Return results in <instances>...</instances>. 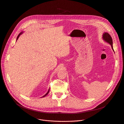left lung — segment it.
<instances>
[{"mask_svg":"<svg viewBox=\"0 0 124 124\" xmlns=\"http://www.w3.org/2000/svg\"><path fill=\"white\" fill-rule=\"evenodd\" d=\"M102 39L105 41V42H107L111 45L112 49L114 51L113 46V40H112V38L110 36V35L107 32H104V33L102 34Z\"/></svg>","mask_w":124,"mask_h":124,"instance_id":"obj_1","label":"left lung"}]
</instances>
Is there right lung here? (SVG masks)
<instances>
[{"label": "right lung", "instance_id": "add662e5", "mask_svg": "<svg viewBox=\"0 0 124 124\" xmlns=\"http://www.w3.org/2000/svg\"><path fill=\"white\" fill-rule=\"evenodd\" d=\"M23 31H22V32H21V33H20L19 34V35H18V36H17V38H16V41H17V39H18V38H19V37H20V35L23 33ZM49 89L48 91H47V93H46L45 94V95H43V96L42 97H44L46 96L47 95V94H48V93H49Z\"/></svg>", "mask_w": 124, "mask_h": 124}]
</instances>
